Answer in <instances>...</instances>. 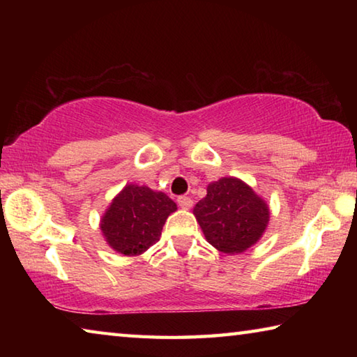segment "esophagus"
<instances>
[{
    "label": "esophagus",
    "instance_id": "esophagus-1",
    "mask_svg": "<svg viewBox=\"0 0 357 357\" xmlns=\"http://www.w3.org/2000/svg\"><path fill=\"white\" fill-rule=\"evenodd\" d=\"M178 204H179V208H183V209H190L193 206V202L190 197H179Z\"/></svg>",
    "mask_w": 357,
    "mask_h": 357
}]
</instances>
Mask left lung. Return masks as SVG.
Wrapping results in <instances>:
<instances>
[{
  "label": "left lung",
  "mask_w": 357,
  "mask_h": 357,
  "mask_svg": "<svg viewBox=\"0 0 357 357\" xmlns=\"http://www.w3.org/2000/svg\"><path fill=\"white\" fill-rule=\"evenodd\" d=\"M193 215L211 245L227 255H238L261 239L271 211L249 184L227 176L209 183Z\"/></svg>",
  "instance_id": "8db88e82"
}]
</instances>
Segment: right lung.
<instances>
[{"label":"right lung","mask_w":357,"mask_h":357,"mask_svg":"<svg viewBox=\"0 0 357 357\" xmlns=\"http://www.w3.org/2000/svg\"><path fill=\"white\" fill-rule=\"evenodd\" d=\"M176 209L164 192L126 184L100 217L102 236L116 253L138 257L160 239L168 215Z\"/></svg>","instance_id":"right-lung-1"}]
</instances>
